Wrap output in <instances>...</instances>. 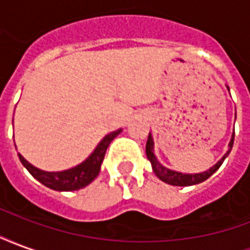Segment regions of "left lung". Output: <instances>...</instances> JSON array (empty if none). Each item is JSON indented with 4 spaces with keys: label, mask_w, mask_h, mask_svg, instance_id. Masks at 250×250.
Masks as SVG:
<instances>
[{
    "label": "left lung",
    "mask_w": 250,
    "mask_h": 250,
    "mask_svg": "<svg viewBox=\"0 0 250 250\" xmlns=\"http://www.w3.org/2000/svg\"><path fill=\"white\" fill-rule=\"evenodd\" d=\"M228 89H229V88H228ZM233 142H234V132L231 134L230 142H229V148H228V151L225 152V155L221 158L220 161L215 163L214 166H211L209 170L202 171V173L184 174L179 173V171H175V170H171V168L165 167L162 163L158 161L157 157H155V154H154V139H152L151 132L148 134V138H147L146 155L147 158H148V161L151 162L152 170H154L155 175H157L161 181H163L165 184L173 185V186H191V185L201 184V182L206 181V179L209 178V177H211V175L220 168L222 162L225 161V158L228 157L229 152H230L231 147H233Z\"/></svg>",
    "instance_id": "left-lung-1"
}]
</instances>
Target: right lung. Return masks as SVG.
<instances>
[{"mask_svg":"<svg viewBox=\"0 0 250 250\" xmlns=\"http://www.w3.org/2000/svg\"><path fill=\"white\" fill-rule=\"evenodd\" d=\"M120 132H122V128L109 132L108 135H105L99 142V145L95 147L92 154L84 162L75 167L62 170V171H44L28 162L20 152L19 158L21 163L24 165V167L32 174V177H35L44 186L56 191H73V190L85 188L98 177L109 143L114 141Z\"/></svg>","mask_w":250,"mask_h":250,"instance_id":"right-lung-1","label":"right lung"}]
</instances>
